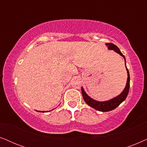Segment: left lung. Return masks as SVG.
Wrapping results in <instances>:
<instances>
[{"label": "left lung", "instance_id": "1", "mask_svg": "<svg viewBox=\"0 0 147 147\" xmlns=\"http://www.w3.org/2000/svg\"><path fill=\"white\" fill-rule=\"evenodd\" d=\"M106 45L108 46V48L109 50H114V51L116 52V53L120 54V55L122 56V57H124V61H125V64H126L125 57H124V55H123V54L121 53V51H120L119 48H118L117 46L115 45L113 43H106ZM126 71H127V75H128L127 82H126L125 88H124L123 91L121 92V94L116 96V97H114V98H112L111 100H107V101L100 102V101H97V100L92 99V98H90V96L86 93V92L84 91V88L82 87V96H83L84 101L86 102V103L87 104L88 106H90V107L93 108L94 109L97 110L98 111H100V112H108V111H110V110L115 109L116 108H117L122 102L125 100L126 98L127 97L128 92H129L130 74L127 67H126Z\"/></svg>", "mask_w": 147, "mask_h": 147}]
</instances>
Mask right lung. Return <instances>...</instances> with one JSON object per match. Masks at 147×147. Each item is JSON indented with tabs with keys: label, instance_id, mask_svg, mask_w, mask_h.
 <instances>
[{
	"label": "right lung",
	"instance_id": "obj_1",
	"mask_svg": "<svg viewBox=\"0 0 147 147\" xmlns=\"http://www.w3.org/2000/svg\"><path fill=\"white\" fill-rule=\"evenodd\" d=\"M43 112H44V111H43Z\"/></svg>",
	"mask_w": 147,
	"mask_h": 147
}]
</instances>
